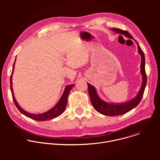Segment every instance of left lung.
<instances>
[{
    "mask_svg": "<svg viewBox=\"0 0 160 160\" xmlns=\"http://www.w3.org/2000/svg\"><path fill=\"white\" fill-rule=\"evenodd\" d=\"M111 31L114 32L116 33H118L120 35H123L128 38L132 39L138 44V52L141 58V74L142 75V84L139 91L138 94L136 95L133 99H130L125 102L122 103H115V102H108L104 100H102L98 94L96 88L87 83L88 88V94L90 96L91 103H92L94 108L99 113L102 114L103 115L114 117L123 115L125 113L130 111L134 108L138 106L141 102L143 94L144 92V90L147 83V76L145 71V56L144 52L140 48L139 43L133 38V37L127 31H123L122 30L118 28H111Z\"/></svg>",
    "mask_w": 160,
    "mask_h": 160,
    "instance_id": "obj_1",
    "label": "left lung"
}]
</instances>
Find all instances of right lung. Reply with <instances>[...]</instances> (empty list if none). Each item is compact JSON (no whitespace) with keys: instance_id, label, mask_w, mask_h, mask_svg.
I'll list each match as a JSON object with an SVG mask.
<instances>
[{"instance_id":"add662e5","label":"right lung","mask_w":160,"mask_h":160,"mask_svg":"<svg viewBox=\"0 0 160 160\" xmlns=\"http://www.w3.org/2000/svg\"><path fill=\"white\" fill-rule=\"evenodd\" d=\"M16 60V59H15V61H14V64H13V67H12V73H11V77H10V86H11V91L13 101H14L16 108L18 109V110L22 114H23L25 116H26V117H28L31 119L37 120V121H46V120H49L55 118L59 117V115H61L66 109L68 95H69L70 90L73 87L75 84L67 85L65 87L64 92L62 93V94L61 98L59 99V101L57 102V104L53 108H52L49 110L45 111L44 112H42V113H40V114H33V113L28 112L26 111L25 110H24L19 105V104L16 101V100L15 99V97L14 96L12 80V75H13V72H14V66H15Z\"/></svg>"}]
</instances>
